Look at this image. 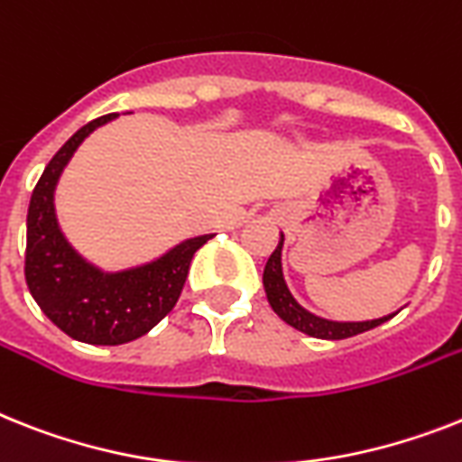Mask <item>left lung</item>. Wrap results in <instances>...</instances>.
I'll return each instance as SVG.
<instances>
[{
  "instance_id": "left-lung-1",
  "label": "left lung",
  "mask_w": 462,
  "mask_h": 462,
  "mask_svg": "<svg viewBox=\"0 0 462 462\" xmlns=\"http://www.w3.org/2000/svg\"><path fill=\"white\" fill-rule=\"evenodd\" d=\"M281 250H283V236H281V243H278V247L273 250L272 257H269V262L264 266L266 300H269L273 311L288 326L300 330V333L319 337V340H345V337H354V335L377 328L380 323L390 321L392 316H394L390 314L383 316V319H373V321H328V319L311 314L302 304H297V300L291 295L288 285H285L283 269H281Z\"/></svg>"
}]
</instances>
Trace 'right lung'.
Instances as JSON below:
<instances>
[{
    "mask_svg": "<svg viewBox=\"0 0 462 462\" xmlns=\"http://www.w3.org/2000/svg\"><path fill=\"white\" fill-rule=\"evenodd\" d=\"M113 117L117 113L91 120L60 146L42 171L28 208L30 295L53 326L87 345H125L158 326L184 291L196 250L215 236H196L148 264L113 273L101 272L72 250L56 222L53 190L79 143Z\"/></svg>",
    "mask_w": 462,
    "mask_h": 462,
    "instance_id": "obj_1",
    "label": "right lung"
}]
</instances>
